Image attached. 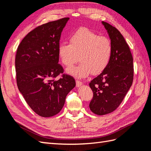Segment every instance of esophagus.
I'll use <instances>...</instances> for the list:
<instances>
[{
  "mask_svg": "<svg viewBox=\"0 0 151 151\" xmlns=\"http://www.w3.org/2000/svg\"><path fill=\"white\" fill-rule=\"evenodd\" d=\"M76 87H80V86H81L83 84V83L81 81L76 80Z\"/></svg>",
  "mask_w": 151,
  "mask_h": 151,
  "instance_id": "esophagus-1",
  "label": "esophagus"
}]
</instances>
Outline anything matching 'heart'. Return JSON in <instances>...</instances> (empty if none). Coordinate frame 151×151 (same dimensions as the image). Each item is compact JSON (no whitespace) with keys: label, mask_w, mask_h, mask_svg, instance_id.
<instances>
[{"label":"heart","mask_w":151,"mask_h":151,"mask_svg":"<svg viewBox=\"0 0 151 151\" xmlns=\"http://www.w3.org/2000/svg\"><path fill=\"white\" fill-rule=\"evenodd\" d=\"M70 43L62 42L58 46V55L63 65L71 66L78 60L77 65L67 69V72L75 77L84 78L91 73L97 75L106 68L111 57L110 40L88 28H81L71 34Z\"/></svg>","instance_id":"b5f03b06"}]
</instances>
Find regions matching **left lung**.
I'll return each instance as SVG.
<instances>
[{
    "mask_svg": "<svg viewBox=\"0 0 151 151\" xmlns=\"http://www.w3.org/2000/svg\"><path fill=\"white\" fill-rule=\"evenodd\" d=\"M102 24L107 30L113 50L106 68L89 84L93 93L89 108L99 115L116 110L134 78L133 58L124 38L116 28L106 22L102 21Z\"/></svg>",
    "mask_w": 151,
    "mask_h": 151,
    "instance_id": "8db88e82",
    "label": "left lung"
}]
</instances>
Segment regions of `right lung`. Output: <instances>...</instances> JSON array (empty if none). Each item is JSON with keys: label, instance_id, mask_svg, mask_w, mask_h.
<instances>
[{"label": "right lung", "instance_id": "obj_1", "mask_svg": "<svg viewBox=\"0 0 151 151\" xmlns=\"http://www.w3.org/2000/svg\"><path fill=\"white\" fill-rule=\"evenodd\" d=\"M69 17L35 28L17 47L15 64L19 91L36 114L52 117L62 110L67 95L76 85L58 63L61 34ZM60 76L59 79H56Z\"/></svg>", "mask_w": 151, "mask_h": 151}]
</instances>
